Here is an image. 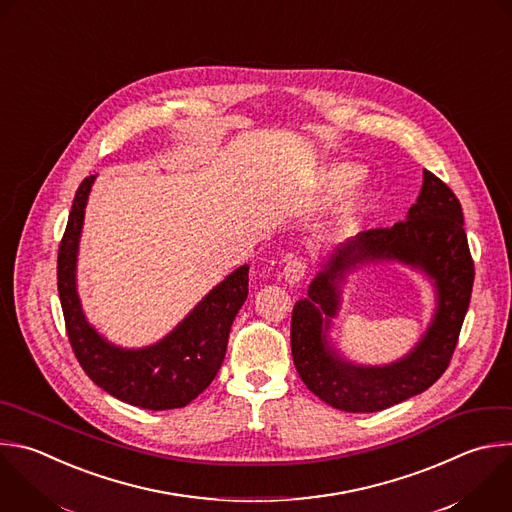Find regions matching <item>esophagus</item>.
I'll list each match as a JSON object with an SVG mask.
<instances>
[{
	"label": "esophagus",
	"mask_w": 512,
	"mask_h": 512,
	"mask_svg": "<svg viewBox=\"0 0 512 512\" xmlns=\"http://www.w3.org/2000/svg\"><path fill=\"white\" fill-rule=\"evenodd\" d=\"M305 271H307L305 259H301V257H291V259L285 263V267H283V277H285V281H287L289 285H295V283H299V281L305 277Z\"/></svg>",
	"instance_id": "esophagus-1"
}]
</instances>
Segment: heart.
<instances>
[{
  "label": "heart",
  "mask_w": 512,
  "mask_h": 512,
  "mask_svg": "<svg viewBox=\"0 0 512 512\" xmlns=\"http://www.w3.org/2000/svg\"><path fill=\"white\" fill-rule=\"evenodd\" d=\"M350 177H352V170H350V168H346V166L331 168L329 173H327V183H329V185H337V183H344V181H348ZM354 201H356V199H352V201L348 203V209L354 205Z\"/></svg>",
  "instance_id": "heart-1"
}]
</instances>
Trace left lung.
<instances>
[{
	"label": "left lung",
	"instance_id": "left-lung-1",
	"mask_svg": "<svg viewBox=\"0 0 512 512\" xmlns=\"http://www.w3.org/2000/svg\"><path fill=\"white\" fill-rule=\"evenodd\" d=\"M396 258L435 279L439 307L423 342L404 361L364 369L334 356L322 325L338 306V283L354 266ZM474 283V261L464 233L460 201L430 170L408 219L378 227L339 245L293 305L291 354L303 384L325 404L344 412H380L428 390L448 368L458 344Z\"/></svg>",
	"mask_w": 512,
	"mask_h": 512
}]
</instances>
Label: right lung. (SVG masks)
Returning <instances> with one entry per match:
<instances>
[{
	"mask_svg": "<svg viewBox=\"0 0 512 512\" xmlns=\"http://www.w3.org/2000/svg\"><path fill=\"white\" fill-rule=\"evenodd\" d=\"M92 183L94 177L80 183L58 249V293L72 352L110 396L144 410L183 408L207 390L225 360L231 323L249 295V265L219 283L162 342L144 350L108 344L84 319L76 293L78 239Z\"/></svg>",
	"mask_w": 512,
	"mask_h": 512,
	"instance_id": "add662e5",
	"label": "right lung"
}]
</instances>
